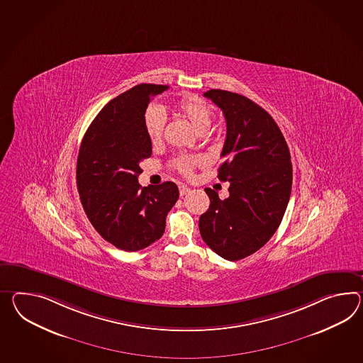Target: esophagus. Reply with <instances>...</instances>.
<instances>
[{
    "label": "esophagus",
    "instance_id": "1",
    "mask_svg": "<svg viewBox=\"0 0 363 363\" xmlns=\"http://www.w3.org/2000/svg\"><path fill=\"white\" fill-rule=\"evenodd\" d=\"M189 193H190V189H189L187 186H179V195H181V196H185V195L189 194Z\"/></svg>",
    "mask_w": 363,
    "mask_h": 363
}]
</instances>
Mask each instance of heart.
Listing matches in <instances>:
<instances>
[{
    "label": "heart",
    "instance_id": "heart-1",
    "mask_svg": "<svg viewBox=\"0 0 363 363\" xmlns=\"http://www.w3.org/2000/svg\"><path fill=\"white\" fill-rule=\"evenodd\" d=\"M176 110L181 116L187 119L198 133H204L213 122V111L203 99L195 96H185L176 104ZM144 127L148 139L153 145L162 142L164 128H165V114L159 106H150L144 114ZM198 160L193 157H179L172 162V167L177 169L184 176H191L193 169Z\"/></svg>",
    "mask_w": 363,
    "mask_h": 363
}]
</instances>
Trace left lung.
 <instances>
[{"label":"left lung","instance_id":"8db88e82","mask_svg":"<svg viewBox=\"0 0 363 363\" xmlns=\"http://www.w3.org/2000/svg\"><path fill=\"white\" fill-rule=\"evenodd\" d=\"M203 96L225 118L218 177L230 182V196L204 189L211 203L199 230L216 255L238 261L264 247L282 221L291 195L290 150L274 119L249 98L220 89Z\"/></svg>","mask_w":363,"mask_h":363}]
</instances>
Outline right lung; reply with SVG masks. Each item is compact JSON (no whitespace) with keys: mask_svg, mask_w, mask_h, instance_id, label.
<instances>
[{"mask_svg":"<svg viewBox=\"0 0 363 363\" xmlns=\"http://www.w3.org/2000/svg\"><path fill=\"white\" fill-rule=\"evenodd\" d=\"M168 88L140 84L111 99L81 142L76 170L81 203L98 233L124 252L159 240L179 196L174 182L148 187L138 182L140 162L152 155L144 114L150 99Z\"/></svg>","mask_w":363,"mask_h":363,"instance_id":"add662e5","label":"right lung"}]
</instances>
